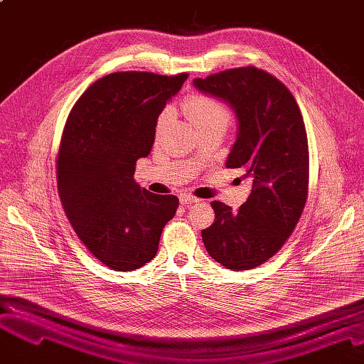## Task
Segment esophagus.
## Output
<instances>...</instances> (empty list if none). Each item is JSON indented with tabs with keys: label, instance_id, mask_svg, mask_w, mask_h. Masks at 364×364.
Returning <instances> with one entry per match:
<instances>
[{
	"label": "esophagus",
	"instance_id": "obj_1",
	"mask_svg": "<svg viewBox=\"0 0 364 364\" xmlns=\"http://www.w3.org/2000/svg\"><path fill=\"white\" fill-rule=\"evenodd\" d=\"M179 200H181V205H185V206L194 205V203H198V201H200V198H197V197H194V196H188V194H182V196L179 197Z\"/></svg>",
	"mask_w": 364,
	"mask_h": 364
}]
</instances>
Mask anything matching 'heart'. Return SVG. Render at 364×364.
Masks as SVG:
<instances>
[{"mask_svg": "<svg viewBox=\"0 0 364 364\" xmlns=\"http://www.w3.org/2000/svg\"><path fill=\"white\" fill-rule=\"evenodd\" d=\"M183 113L197 132L209 127H227L230 121V112L213 97L205 94H191L183 101ZM171 119V110L167 107L158 116L156 133H161Z\"/></svg>", "mask_w": 364, "mask_h": 364, "instance_id": "obj_1", "label": "heart"}]
</instances>
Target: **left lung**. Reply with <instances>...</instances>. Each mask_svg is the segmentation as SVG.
<instances>
[{
	"label": "left lung",
	"instance_id": "obj_1",
	"mask_svg": "<svg viewBox=\"0 0 364 364\" xmlns=\"http://www.w3.org/2000/svg\"><path fill=\"white\" fill-rule=\"evenodd\" d=\"M201 92L221 98L239 121L225 166L240 168L252 191L232 210L212 201L213 224L201 231L209 255L230 270H250L278 252L306 205L309 148L300 109L287 86L248 65L194 79Z\"/></svg>",
	"mask_w": 364,
	"mask_h": 364
}]
</instances>
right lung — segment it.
<instances>
[{
  "instance_id": "1",
  "label": "right lung",
  "mask_w": 364,
  "mask_h": 364,
  "mask_svg": "<svg viewBox=\"0 0 364 364\" xmlns=\"http://www.w3.org/2000/svg\"><path fill=\"white\" fill-rule=\"evenodd\" d=\"M188 73L121 71L101 77L68 113L56 155V182L68 221L88 251L116 272L151 261L179 198L134 181L151 154L155 127Z\"/></svg>"
}]
</instances>
